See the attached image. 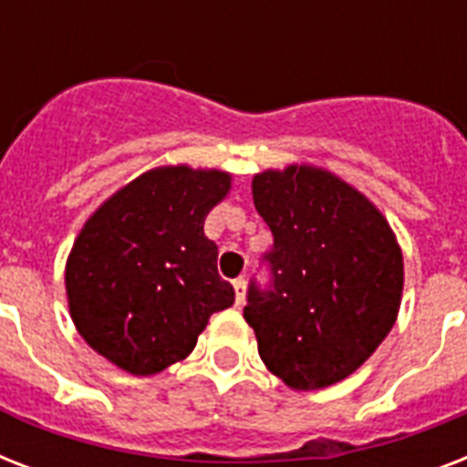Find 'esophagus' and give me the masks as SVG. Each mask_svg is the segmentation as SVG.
<instances>
[{
    "label": "esophagus",
    "mask_w": 467,
    "mask_h": 467,
    "mask_svg": "<svg viewBox=\"0 0 467 467\" xmlns=\"http://www.w3.org/2000/svg\"><path fill=\"white\" fill-rule=\"evenodd\" d=\"M233 285H234V303L242 306V303H244V296H247V281H244V278H234Z\"/></svg>",
    "instance_id": "34e87169"
}]
</instances>
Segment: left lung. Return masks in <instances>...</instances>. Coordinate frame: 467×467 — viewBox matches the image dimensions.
I'll list each match as a JSON object with an SVG mask.
<instances>
[{
	"label": "left lung",
	"mask_w": 467,
	"mask_h": 467,
	"mask_svg": "<svg viewBox=\"0 0 467 467\" xmlns=\"http://www.w3.org/2000/svg\"><path fill=\"white\" fill-rule=\"evenodd\" d=\"M252 196L274 234L266 284L249 281L244 319L259 356L296 390L351 376L395 325L402 252L368 198L329 171H264Z\"/></svg>",
	"instance_id": "obj_1"
}]
</instances>
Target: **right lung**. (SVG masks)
Returning a JSON list of instances; mask_svg holds the SVG:
<instances>
[{
  "label": "right lung",
  "instance_id": "obj_1",
  "mask_svg": "<svg viewBox=\"0 0 467 467\" xmlns=\"http://www.w3.org/2000/svg\"><path fill=\"white\" fill-rule=\"evenodd\" d=\"M230 174L161 167L99 208L67 259L69 312L94 351L133 376H152L196 347L213 312L234 303L218 274L205 215Z\"/></svg>",
  "mask_w": 467,
  "mask_h": 467
}]
</instances>
